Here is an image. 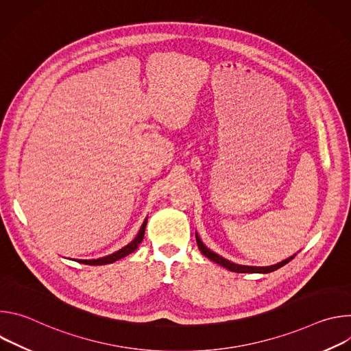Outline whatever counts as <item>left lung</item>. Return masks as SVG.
Listing matches in <instances>:
<instances>
[{
  "label": "left lung",
  "mask_w": 351,
  "mask_h": 351,
  "mask_svg": "<svg viewBox=\"0 0 351 351\" xmlns=\"http://www.w3.org/2000/svg\"><path fill=\"white\" fill-rule=\"evenodd\" d=\"M195 240H197V245H198V248H199V252L203 253V256H206V257L210 258L211 261L219 264L221 267H223V268H226V269H229V271L237 272V274H268V272H272V271L279 269L280 267L286 265L289 261H291V260L294 258V256H293V257H290V258H287V260H285V261H282V263H279V264L271 265V267H247V265H239V264H233V263H230V261L222 258L221 256L215 254L214 252H211L210 248H207V247L203 244V241L199 240V237H198L197 234H195Z\"/></svg>",
  "instance_id": "obj_1"
}]
</instances>
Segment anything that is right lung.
Instances as JSON below:
<instances>
[{
  "mask_svg": "<svg viewBox=\"0 0 351 351\" xmlns=\"http://www.w3.org/2000/svg\"><path fill=\"white\" fill-rule=\"evenodd\" d=\"M145 225H147V219L143 222L137 236L134 237V240H132L128 245H125L123 248L118 250L117 253L111 254V256H107V257H103V258H98V260H76L77 263H82V264H86V265H106V264H112L115 263L117 260H121L126 256H129L130 253H133L134 250L138 247V244L141 243L143 237H144V230H145Z\"/></svg>",
  "mask_w": 351,
  "mask_h": 351,
  "instance_id": "right-lung-1",
  "label": "right lung"
}]
</instances>
